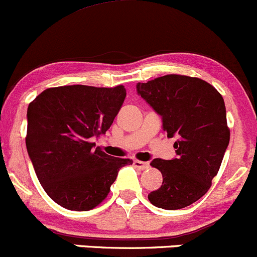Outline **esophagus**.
I'll list each match as a JSON object with an SVG mask.
<instances>
[{"instance_id": "1", "label": "esophagus", "mask_w": 257, "mask_h": 257, "mask_svg": "<svg viewBox=\"0 0 257 257\" xmlns=\"http://www.w3.org/2000/svg\"><path fill=\"white\" fill-rule=\"evenodd\" d=\"M134 165L137 168V169H141V170H146L150 168V163L142 162V161H135Z\"/></svg>"}]
</instances>
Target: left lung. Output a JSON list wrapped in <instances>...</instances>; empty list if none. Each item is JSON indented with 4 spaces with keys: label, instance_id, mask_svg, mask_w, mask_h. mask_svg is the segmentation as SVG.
I'll list each match as a JSON object with an SVG mask.
<instances>
[{
    "label": "left lung",
    "instance_id": "obj_1",
    "mask_svg": "<svg viewBox=\"0 0 257 257\" xmlns=\"http://www.w3.org/2000/svg\"><path fill=\"white\" fill-rule=\"evenodd\" d=\"M137 93L161 115L167 136L178 139V158L151 163L163 184L148 200L170 211L192 205L211 187L230 140L223 96L203 79L181 74L137 83Z\"/></svg>",
    "mask_w": 257,
    "mask_h": 257
}]
</instances>
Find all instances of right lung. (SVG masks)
<instances>
[{"label":"right lung","instance_id":"obj_1","mask_svg":"<svg viewBox=\"0 0 257 257\" xmlns=\"http://www.w3.org/2000/svg\"><path fill=\"white\" fill-rule=\"evenodd\" d=\"M126 96L123 85L48 88L29 104L26 145L38 180L57 205L89 211L106 198L118 170L132 159L94 148Z\"/></svg>","mask_w":257,"mask_h":257}]
</instances>
